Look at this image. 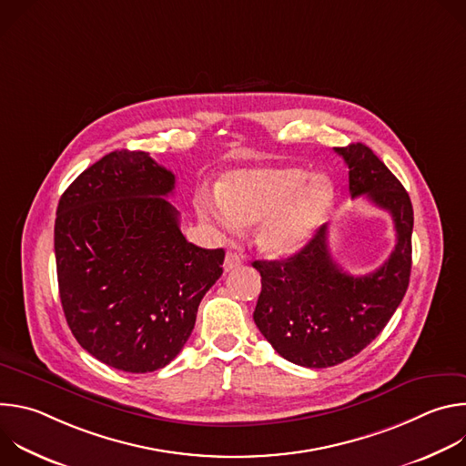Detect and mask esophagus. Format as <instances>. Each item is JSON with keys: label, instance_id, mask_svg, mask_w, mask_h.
<instances>
[{"label": "esophagus", "instance_id": "1", "mask_svg": "<svg viewBox=\"0 0 466 466\" xmlns=\"http://www.w3.org/2000/svg\"><path fill=\"white\" fill-rule=\"evenodd\" d=\"M241 263H243V258H241L239 254H236V252H227L225 263H223V269H225V273H228V271H232V269H238Z\"/></svg>", "mask_w": 466, "mask_h": 466}]
</instances>
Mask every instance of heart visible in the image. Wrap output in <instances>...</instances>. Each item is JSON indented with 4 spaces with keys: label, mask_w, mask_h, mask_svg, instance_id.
I'll use <instances>...</instances> for the list:
<instances>
[{
    "label": "heart",
    "mask_w": 466,
    "mask_h": 466,
    "mask_svg": "<svg viewBox=\"0 0 466 466\" xmlns=\"http://www.w3.org/2000/svg\"><path fill=\"white\" fill-rule=\"evenodd\" d=\"M334 184L324 173L297 166H254L228 171L219 193L201 195L198 214L227 234L262 219L256 243L269 256L299 250L322 223Z\"/></svg>",
    "instance_id": "obj_1"
}]
</instances>
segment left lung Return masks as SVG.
Instances as JSON below:
<instances>
[{"label":"left lung","instance_id":"1","mask_svg":"<svg viewBox=\"0 0 466 466\" xmlns=\"http://www.w3.org/2000/svg\"><path fill=\"white\" fill-rule=\"evenodd\" d=\"M349 166L352 197L365 195L387 210L396 245L374 273L354 277L334 261L328 227L288 259H256L261 293L254 322L261 336L288 361L324 369L360 354L400 306L411 275V198L387 166L363 144L336 147Z\"/></svg>","mask_w":466,"mask_h":466}]
</instances>
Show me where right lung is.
Segmentation results:
<instances>
[{"mask_svg": "<svg viewBox=\"0 0 466 466\" xmlns=\"http://www.w3.org/2000/svg\"><path fill=\"white\" fill-rule=\"evenodd\" d=\"M175 175L144 151H114L58 201L55 259L77 343L123 372H153L182 350L223 248L189 243L167 201Z\"/></svg>", "mask_w": 466, "mask_h": 466, "instance_id": "right-lung-1", "label": "right lung"}]
</instances>
